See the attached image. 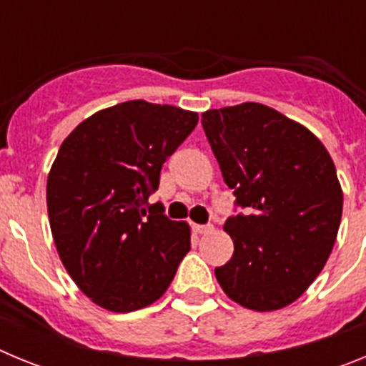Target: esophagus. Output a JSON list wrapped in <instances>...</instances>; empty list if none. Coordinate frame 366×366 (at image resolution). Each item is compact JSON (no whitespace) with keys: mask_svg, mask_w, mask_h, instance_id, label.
Wrapping results in <instances>:
<instances>
[{"mask_svg":"<svg viewBox=\"0 0 366 366\" xmlns=\"http://www.w3.org/2000/svg\"><path fill=\"white\" fill-rule=\"evenodd\" d=\"M192 229L194 232H198V234H207V232H211L214 227H212V225H198V223H194Z\"/></svg>","mask_w":366,"mask_h":366,"instance_id":"1","label":"esophagus"}]
</instances>
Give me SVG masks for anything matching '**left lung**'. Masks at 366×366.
<instances>
[{
	"instance_id": "obj_1",
	"label": "left lung",
	"mask_w": 366,
	"mask_h": 366,
	"mask_svg": "<svg viewBox=\"0 0 366 366\" xmlns=\"http://www.w3.org/2000/svg\"><path fill=\"white\" fill-rule=\"evenodd\" d=\"M202 126L236 205L249 211L223 225L234 253L216 279L244 308H284L317 279L337 238L334 161L308 128L258 102L209 109Z\"/></svg>"
}]
</instances>
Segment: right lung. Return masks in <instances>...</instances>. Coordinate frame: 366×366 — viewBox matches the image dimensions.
<instances>
[{
	"mask_svg": "<svg viewBox=\"0 0 366 366\" xmlns=\"http://www.w3.org/2000/svg\"><path fill=\"white\" fill-rule=\"evenodd\" d=\"M196 124V112L128 100L93 113L58 150L47 177L51 232L69 277L100 308L150 306L190 251L189 223L148 198Z\"/></svg>",
	"mask_w": 366,
	"mask_h": 366,
	"instance_id": "1",
	"label": "right lung"
}]
</instances>
